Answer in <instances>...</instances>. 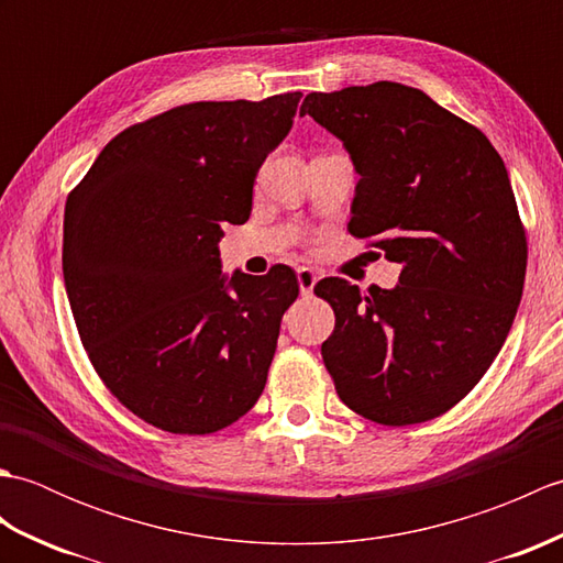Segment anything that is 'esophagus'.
<instances>
[{
    "instance_id": "34e87169",
    "label": "esophagus",
    "mask_w": 563,
    "mask_h": 563,
    "mask_svg": "<svg viewBox=\"0 0 563 563\" xmlns=\"http://www.w3.org/2000/svg\"><path fill=\"white\" fill-rule=\"evenodd\" d=\"M317 280H319V275H317L314 268H309V266L297 268V283H300V292H302L305 297H309V295L314 292Z\"/></svg>"
}]
</instances>
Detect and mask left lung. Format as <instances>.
I'll return each mask as SVG.
<instances>
[{"label":"left lung","instance_id":"obj_1","mask_svg":"<svg viewBox=\"0 0 563 563\" xmlns=\"http://www.w3.org/2000/svg\"><path fill=\"white\" fill-rule=\"evenodd\" d=\"M300 113L361 176L349 232L401 266L391 290L317 283L336 314L321 357L355 413L430 421L484 377L518 312L528 242L506 164L479 128L399 81L307 93Z\"/></svg>","mask_w":563,"mask_h":563}]
</instances>
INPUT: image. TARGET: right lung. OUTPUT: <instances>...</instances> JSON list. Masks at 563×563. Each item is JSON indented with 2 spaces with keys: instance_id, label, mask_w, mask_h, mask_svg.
I'll return each instance as SVG.
<instances>
[{
  "instance_id": "obj_1",
  "label": "right lung",
  "mask_w": 563,
  "mask_h": 563,
  "mask_svg": "<svg viewBox=\"0 0 563 563\" xmlns=\"http://www.w3.org/2000/svg\"><path fill=\"white\" fill-rule=\"evenodd\" d=\"M302 93L198 101L130 125L65 206L63 275L79 339L142 421L208 435L266 387L295 271L222 273V224L251 214L254 181Z\"/></svg>"
}]
</instances>
